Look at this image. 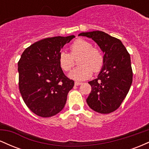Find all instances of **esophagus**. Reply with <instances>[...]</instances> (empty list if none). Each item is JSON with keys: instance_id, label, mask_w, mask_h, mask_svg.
<instances>
[{"instance_id": "34e87169", "label": "esophagus", "mask_w": 149, "mask_h": 149, "mask_svg": "<svg viewBox=\"0 0 149 149\" xmlns=\"http://www.w3.org/2000/svg\"><path fill=\"white\" fill-rule=\"evenodd\" d=\"M82 84V83H80V82H75V85H80Z\"/></svg>"}]
</instances>
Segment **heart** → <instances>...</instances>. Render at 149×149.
Here are the masks:
<instances>
[{
  "instance_id": "obj_1",
  "label": "heart",
  "mask_w": 149,
  "mask_h": 149,
  "mask_svg": "<svg viewBox=\"0 0 149 149\" xmlns=\"http://www.w3.org/2000/svg\"><path fill=\"white\" fill-rule=\"evenodd\" d=\"M71 54L61 51L59 54V63L64 71H69L74 65V59L79 57L78 67L69 74L76 80H86L92 76V71L97 72L104 64V56L99 49L93 47L90 42L78 39L70 47Z\"/></svg>"
}]
</instances>
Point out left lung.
<instances>
[{
    "mask_svg": "<svg viewBox=\"0 0 149 149\" xmlns=\"http://www.w3.org/2000/svg\"><path fill=\"white\" fill-rule=\"evenodd\" d=\"M92 38L104 53V64L96 79L88 82L92 90L86 100L88 106L100 113L118 109L132 83L130 54L119 39L100 31L80 33Z\"/></svg>",
    "mask_w": 149,
    "mask_h": 149,
    "instance_id": "left-lung-1",
    "label": "left lung"
}]
</instances>
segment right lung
<instances>
[{
	"instance_id": "add662e5",
	"label": "right lung",
	"mask_w": 149,
	"mask_h": 149,
	"mask_svg": "<svg viewBox=\"0 0 149 149\" xmlns=\"http://www.w3.org/2000/svg\"><path fill=\"white\" fill-rule=\"evenodd\" d=\"M75 36H56L34 42L18 62L19 88L26 105L37 116L48 118L64 109L74 81L64 75L59 54Z\"/></svg>"
}]
</instances>
